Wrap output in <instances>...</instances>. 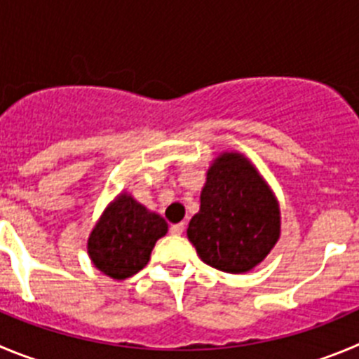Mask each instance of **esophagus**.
Returning <instances> with one entry per match:
<instances>
[{
    "label": "esophagus",
    "instance_id": "34e87169",
    "mask_svg": "<svg viewBox=\"0 0 359 359\" xmlns=\"http://www.w3.org/2000/svg\"><path fill=\"white\" fill-rule=\"evenodd\" d=\"M184 229H186V223H177V225L170 226V232H172L173 236H182Z\"/></svg>",
    "mask_w": 359,
    "mask_h": 359
}]
</instances>
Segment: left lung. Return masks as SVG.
<instances>
[{
	"instance_id": "8db88e82",
	"label": "left lung",
	"mask_w": 359,
	"mask_h": 359,
	"mask_svg": "<svg viewBox=\"0 0 359 359\" xmlns=\"http://www.w3.org/2000/svg\"><path fill=\"white\" fill-rule=\"evenodd\" d=\"M280 233V203L267 180L244 154L221 152L187 226L200 259L223 273H248L269 255Z\"/></svg>"
}]
</instances>
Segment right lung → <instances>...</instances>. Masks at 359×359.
Instances as JSON below:
<instances>
[{
	"mask_svg": "<svg viewBox=\"0 0 359 359\" xmlns=\"http://www.w3.org/2000/svg\"><path fill=\"white\" fill-rule=\"evenodd\" d=\"M168 223L122 191L106 205L88 236L86 250L93 266L113 280H126L149 264L150 253Z\"/></svg>",
	"mask_w": 359,
	"mask_h": 359,
	"instance_id": "right-lung-1",
	"label": "right lung"
}]
</instances>
